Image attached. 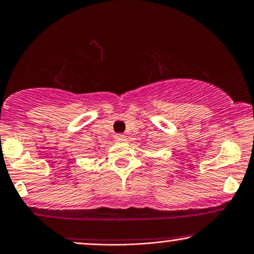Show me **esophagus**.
<instances>
[{
	"label": "esophagus",
	"mask_w": 254,
	"mask_h": 254,
	"mask_svg": "<svg viewBox=\"0 0 254 254\" xmlns=\"http://www.w3.org/2000/svg\"><path fill=\"white\" fill-rule=\"evenodd\" d=\"M115 139L117 140V142H127V136L122 135V133H118V135L115 136Z\"/></svg>",
	"instance_id": "1"
}]
</instances>
